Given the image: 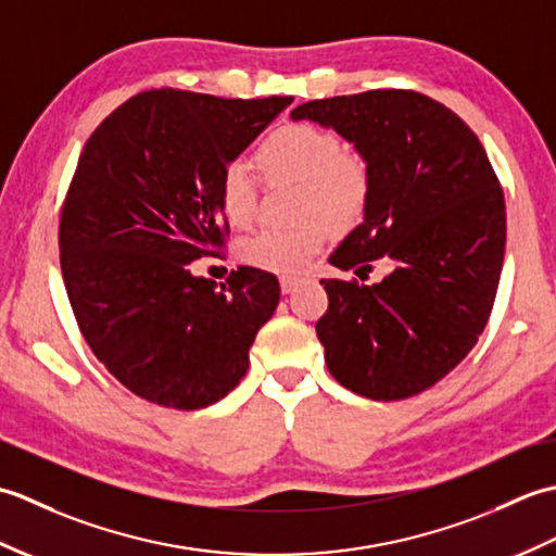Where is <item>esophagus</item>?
Wrapping results in <instances>:
<instances>
[{
    "label": "esophagus",
    "instance_id": "1",
    "mask_svg": "<svg viewBox=\"0 0 556 556\" xmlns=\"http://www.w3.org/2000/svg\"><path fill=\"white\" fill-rule=\"evenodd\" d=\"M299 277H291V275H285V277H281L279 279V285H281V291H285V293H291L293 289H296L299 287Z\"/></svg>",
    "mask_w": 556,
    "mask_h": 556
}]
</instances>
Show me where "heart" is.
<instances>
[{
	"mask_svg": "<svg viewBox=\"0 0 556 556\" xmlns=\"http://www.w3.org/2000/svg\"><path fill=\"white\" fill-rule=\"evenodd\" d=\"M257 169L267 181H299L296 227H271L241 243V260L275 275H299L323 251L329 227L351 229L363 219L372 193L370 164L349 152L332 128L293 122L271 131L255 150ZM222 215L236 229L257 217V181L241 164H229L219 176Z\"/></svg>",
	"mask_w": 556,
	"mask_h": 556,
	"instance_id": "heart-1",
	"label": "heart"
}]
</instances>
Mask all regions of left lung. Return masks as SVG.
<instances>
[{"label": "left lung", "instance_id": "1", "mask_svg": "<svg viewBox=\"0 0 556 556\" xmlns=\"http://www.w3.org/2000/svg\"><path fill=\"white\" fill-rule=\"evenodd\" d=\"M291 119L332 126L370 164L365 219L329 263L372 271L380 285L323 279L317 320L339 384L375 401L416 396L464 361L497 296L506 205L478 136L442 102L416 90H368L299 104Z\"/></svg>", "mask_w": 556, "mask_h": 556}]
</instances>
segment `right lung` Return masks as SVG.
I'll list each match as a JSON object with an SVG mask.
<instances>
[{
    "mask_svg": "<svg viewBox=\"0 0 556 556\" xmlns=\"http://www.w3.org/2000/svg\"><path fill=\"white\" fill-rule=\"evenodd\" d=\"M293 98L138 92L83 148L59 217V263L90 351L128 392L195 410L241 382L279 303L271 271L227 285L188 263L227 248L219 176Z\"/></svg>",
    "mask_w": 556,
    "mask_h": 556,
    "instance_id": "right-lung-1",
    "label": "right lung"
}]
</instances>
